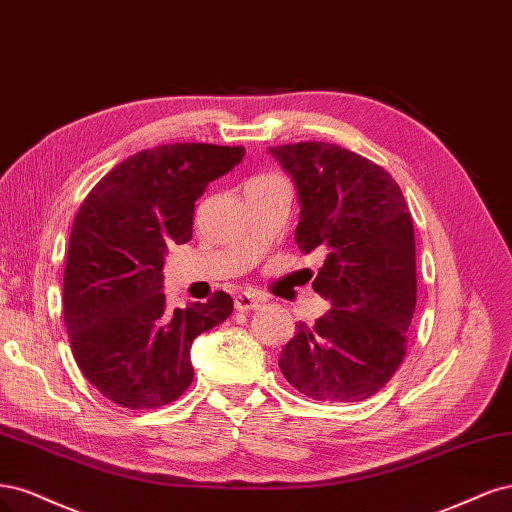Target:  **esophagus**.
<instances>
[{"instance_id": "1", "label": "esophagus", "mask_w": 512, "mask_h": 512, "mask_svg": "<svg viewBox=\"0 0 512 512\" xmlns=\"http://www.w3.org/2000/svg\"><path fill=\"white\" fill-rule=\"evenodd\" d=\"M263 302H266V298H263L261 293H257V291H244V293L236 295L234 306H236V310H255Z\"/></svg>"}]
</instances>
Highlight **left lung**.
I'll return each instance as SVG.
<instances>
[{"instance_id": "8db88e82", "label": "left lung", "mask_w": 512, "mask_h": 512, "mask_svg": "<svg viewBox=\"0 0 512 512\" xmlns=\"http://www.w3.org/2000/svg\"><path fill=\"white\" fill-rule=\"evenodd\" d=\"M300 197L295 242L325 251L312 289L332 302L280 351L291 387L319 402H361L406 355L417 306L415 229L402 189L370 159L329 142L270 146Z\"/></svg>"}]
</instances>
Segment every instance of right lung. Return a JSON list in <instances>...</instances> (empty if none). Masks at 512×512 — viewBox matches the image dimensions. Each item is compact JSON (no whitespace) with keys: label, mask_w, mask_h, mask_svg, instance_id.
<instances>
[{"label":"right lung","mask_w":512,"mask_h":512,"mask_svg":"<svg viewBox=\"0 0 512 512\" xmlns=\"http://www.w3.org/2000/svg\"><path fill=\"white\" fill-rule=\"evenodd\" d=\"M242 157V146L161 144L114 166L80 204L63 319L78 368L114 404L180 398L193 381V340L232 315L225 291L172 312L161 289L168 246L193 236L195 200Z\"/></svg>","instance_id":"right-lung-1"}]
</instances>
